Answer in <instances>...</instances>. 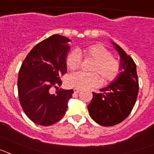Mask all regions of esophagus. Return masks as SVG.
<instances>
[{
  "instance_id": "obj_1",
  "label": "esophagus",
  "mask_w": 154,
  "mask_h": 154,
  "mask_svg": "<svg viewBox=\"0 0 154 154\" xmlns=\"http://www.w3.org/2000/svg\"><path fill=\"white\" fill-rule=\"evenodd\" d=\"M73 90H74V92H75V93H78V92H79L80 91H81V89H76V88H75V89H73Z\"/></svg>"
}]
</instances>
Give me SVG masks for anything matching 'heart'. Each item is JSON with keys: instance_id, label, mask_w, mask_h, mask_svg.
<instances>
[{"instance_id": "heart-1", "label": "heart", "mask_w": 154, "mask_h": 154, "mask_svg": "<svg viewBox=\"0 0 154 154\" xmlns=\"http://www.w3.org/2000/svg\"><path fill=\"white\" fill-rule=\"evenodd\" d=\"M82 55L85 58H90L93 62L89 68L91 72H79L68 76L67 85L76 89H88L96 87L100 84L101 79L104 83H108L116 77L119 70V64L112 57V54L101 45H93L84 49L71 51L66 58V65L70 70H76L80 67ZM98 74L99 75H97Z\"/></svg>"}]
</instances>
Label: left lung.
<instances>
[{
  "label": "left lung",
  "instance_id": "obj_1",
  "mask_svg": "<svg viewBox=\"0 0 154 154\" xmlns=\"http://www.w3.org/2000/svg\"><path fill=\"white\" fill-rule=\"evenodd\" d=\"M119 55V72L115 80L93 97L88 106L89 113L98 124L112 126L123 122L133 109L139 91L137 65L124 50L111 42Z\"/></svg>",
  "mask_w": 154,
  "mask_h": 154
}]
</instances>
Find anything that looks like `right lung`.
Listing matches in <instances>:
<instances>
[{
    "label": "right lung",
    "instance_id": "obj_1",
    "mask_svg": "<svg viewBox=\"0 0 154 154\" xmlns=\"http://www.w3.org/2000/svg\"><path fill=\"white\" fill-rule=\"evenodd\" d=\"M70 39L54 35L35 46L21 66L17 79L20 103L32 122L48 126L60 120L68 108L73 89H60L51 93V88L60 86V76L66 73V58Z\"/></svg>",
    "mask_w": 154,
    "mask_h": 154
}]
</instances>
